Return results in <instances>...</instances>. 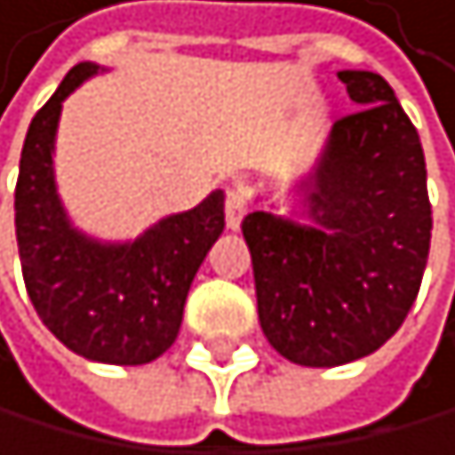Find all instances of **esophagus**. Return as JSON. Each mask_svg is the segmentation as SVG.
Segmentation results:
<instances>
[{
	"label": "esophagus",
	"instance_id": "obj_1",
	"mask_svg": "<svg viewBox=\"0 0 455 455\" xmlns=\"http://www.w3.org/2000/svg\"><path fill=\"white\" fill-rule=\"evenodd\" d=\"M246 214V197L241 188H229L226 191V226H229L232 232L241 229V220Z\"/></svg>",
	"mask_w": 455,
	"mask_h": 455
}]
</instances>
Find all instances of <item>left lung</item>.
Here are the masks:
<instances>
[{
    "label": "left lung",
    "mask_w": 455,
    "mask_h": 455,
    "mask_svg": "<svg viewBox=\"0 0 455 455\" xmlns=\"http://www.w3.org/2000/svg\"><path fill=\"white\" fill-rule=\"evenodd\" d=\"M360 109L334 121L299 186L305 218L246 214L264 337L299 366L331 369L378 351L419 296L433 212L419 130L374 72H339Z\"/></svg>",
    "instance_id": "1"
}]
</instances>
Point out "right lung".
<instances>
[{"mask_svg": "<svg viewBox=\"0 0 455 455\" xmlns=\"http://www.w3.org/2000/svg\"><path fill=\"white\" fill-rule=\"evenodd\" d=\"M98 72V63H77L31 121L13 194L17 246L31 305L68 351L141 366L180 334L191 282L226 226L223 191L168 214L136 241L104 243L75 229L54 182V139L63 101Z\"/></svg>", "mask_w": 455, "mask_h": 455, "instance_id": "add662e5", "label": "right lung"}]
</instances>
